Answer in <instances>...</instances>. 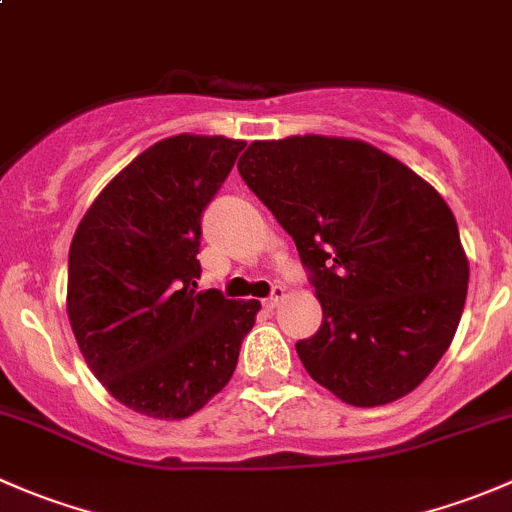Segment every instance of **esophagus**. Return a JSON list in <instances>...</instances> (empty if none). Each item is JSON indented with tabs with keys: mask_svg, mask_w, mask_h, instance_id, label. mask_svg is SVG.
Returning <instances> with one entry per match:
<instances>
[{
	"mask_svg": "<svg viewBox=\"0 0 512 512\" xmlns=\"http://www.w3.org/2000/svg\"><path fill=\"white\" fill-rule=\"evenodd\" d=\"M282 299H285V287H282V285H275V289H272L270 297L265 299V307H267V309H275L277 304L282 302Z\"/></svg>",
	"mask_w": 512,
	"mask_h": 512,
	"instance_id": "obj_1",
	"label": "esophagus"
}]
</instances>
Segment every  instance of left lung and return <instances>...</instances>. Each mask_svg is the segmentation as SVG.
<instances>
[{
    "label": "left lung",
    "instance_id": "1",
    "mask_svg": "<svg viewBox=\"0 0 512 512\" xmlns=\"http://www.w3.org/2000/svg\"><path fill=\"white\" fill-rule=\"evenodd\" d=\"M237 170L312 272L322 327L294 344L307 374L364 409L411 394L466 304L468 257L446 200L359 138L252 141Z\"/></svg>",
    "mask_w": 512,
    "mask_h": 512
}]
</instances>
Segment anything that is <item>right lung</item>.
<instances>
[{
    "label": "right lung",
    "instance_id": "right-lung-1",
    "mask_svg": "<svg viewBox=\"0 0 512 512\" xmlns=\"http://www.w3.org/2000/svg\"><path fill=\"white\" fill-rule=\"evenodd\" d=\"M245 141L163 138L81 218L66 312L91 374L136 414L188 418L225 389L260 302L198 292L200 215Z\"/></svg>",
    "mask_w": 512,
    "mask_h": 512
}]
</instances>
